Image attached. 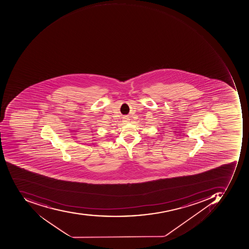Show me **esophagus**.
Returning <instances> with one entry per match:
<instances>
[{
	"mask_svg": "<svg viewBox=\"0 0 249 249\" xmlns=\"http://www.w3.org/2000/svg\"><path fill=\"white\" fill-rule=\"evenodd\" d=\"M124 123H125V124H126V123H128V118H127V117H124Z\"/></svg>",
	"mask_w": 249,
	"mask_h": 249,
	"instance_id": "34e87169",
	"label": "esophagus"
}]
</instances>
